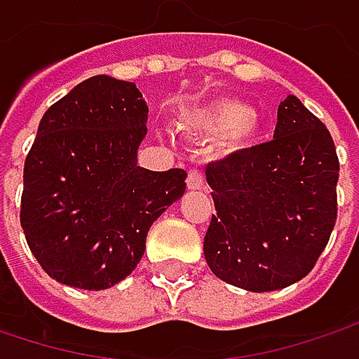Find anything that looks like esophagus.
Returning <instances> with one entry per match:
<instances>
[{
	"label": "esophagus",
	"mask_w": 359,
	"mask_h": 359,
	"mask_svg": "<svg viewBox=\"0 0 359 359\" xmlns=\"http://www.w3.org/2000/svg\"><path fill=\"white\" fill-rule=\"evenodd\" d=\"M187 184H189V189H203V184H205L203 170L201 168H191L189 177H187Z\"/></svg>",
	"instance_id": "1"
}]
</instances>
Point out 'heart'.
Returning <instances> with one entry per match:
<instances>
[{"label": "heart", "instance_id": "1", "mask_svg": "<svg viewBox=\"0 0 359 359\" xmlns=\"http://www.w3.org/2000/svg\"><path fill=\"white\" fill-rule=\"evenodd\" d=\"M199 128L207 134H229L236 144H243L254 136L258 121L252 109L240 101H219L205 109L199 117Z\"/></svg>", "mask_w": 359, "mask_h": 359}]
</instances>
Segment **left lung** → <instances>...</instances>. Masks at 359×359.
Instances as JSON below:
<instances>
[{
  "instance_id": "obj_1",
  "label": "left lung",
  "mask_w": 359,
  "mask_h": 359,
  "mask_svg": "<svg viewBox=\"0 0 359 359\" xmlns=\"http://www.w3.org/2000/svg\"><path fill=\"white\" fill-rule=\"evenodd\" d=\"M337 179L325 123L288 95L274 140L207 166L217 211L203 242L211 272L252 292L305 278L337 222Z\"/></svg>"
}]
</instances>
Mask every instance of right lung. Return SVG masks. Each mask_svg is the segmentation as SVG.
I'll return each mask as SVG.
<instances>
[{
	"mask_svg": "<svg viewBox=\"0 0 359 359\" xmlns=\"http://www.w3.org/2000/svg\"><path fill=\"white\" fill-rule=\"evenodd\" d=\"M148 105L134 83H79L40 119L24 162L20 223L42 270L62 285L103 290L123 280L146 236L187 189V172L137 166Z\"/></svg>",
	"mask_w": 359,
	"mask_h": 359,
	"instance_id": "right-lung-1",
	"label": "right lung"
}]
</instances>
